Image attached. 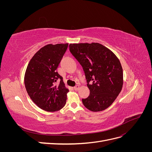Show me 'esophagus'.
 Listing matches in <instances>:
<instances>
[{"mask_svg":"<svg viewBox=\"0 0 152 152\" xmlns=\"http://www.w3.org/2000/svg\"><path fill=\"white\" fill-rule=\"evenodd\" d=\"M79 89H80V86H76L75 87H74V89L75 91H78Z\"/></svg>","mask_w":152,"mask_h":152,"instance_id":"34e87169","label":"esophagus"}]
</instances>
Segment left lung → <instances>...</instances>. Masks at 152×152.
Returning <instances> with one entry per match:
<instances>
[{
  "mask_svg": "<svg viewBox=\"0 0 152 152\" xmlns=\"http://www.w3.org/2000/svg\"><path fill=\"white\" fill-rule=\"evenodd\" d=\"M70 50L82 65L90 90L82 99L92 112L108 108L120 94L123 86V70L118 58L111 50L97 43L70 44ZM91 81V84L89 85Z\"/></svg>",
  "mask_w": 152,
  "mask_h": 152,
  "instance_id": "obj_1",
  "label": "left lung"
}]
</instances>
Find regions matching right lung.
<instances>
[{"instance_id": "obj_1", "label": "right lung", "mask_w": 152, "mask_h": 152, "mask_svg": "<svg viewBox=\"0 0 152 152\" xmlns=\"http://www.w3.org/2000/svg\"><path fill=\"white\" fill-rule=\"evenodd\" d=\"M68 44H48L31 58L25 73L24 82L27 93L38 107L47 112H56L66 103L69 89L58 67ZM61 80L58 85V81Z\"/></svg>"}]
</instances>
